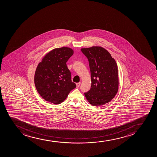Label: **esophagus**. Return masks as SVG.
<instances>
[{
	"mask_svg": "<svg viewBox=\"0 0 157 157\" xmlns=\"http://www.w3.org/2000/svg\"><path fill=\"white\" fill-rule=\"evenodd\" d=\"M76 85V87H79V86H80V85H81V83H80V82L77 83Z\"/></svg>",
	"mask_w": 157,
	"mask_h": 157,
	"instance_id": "esophagus-1",
	"label": "esophagus"
}]
</instances>
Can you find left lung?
<instances>
[{
  "mask_svg": "<svg viewBox=\"0 0 157 157\" xmlns=\"http://www.w3.org/2000/svg\"><path fill=\"white\" fill-rule=\"evenodd\" d=\"M89 62L91 87L84 93L90 104L99 106L114 98L118 90L117 63L108 51L101 47L81 49Z\"/></svg>",
  "mask_w": 157,
  "mask_h": 157,
  "instance_id": "left-lung-1",
  "label": "left lung"
}]
</instances>
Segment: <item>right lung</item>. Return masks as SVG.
<instances>
[{"instance_id":"right-lung-1","label":"right lung","mask_w":157,"mask_h":157,"mask_svg":"<svg viewBox=\"0 0 157 157\" xmlns=\"http://www.w3.org/2000/svg\"><path fill=\"white\" fill-rule=\"evenodd\" d=\"M67 47L53 49L39 63L34 74V84L38 93L45 101L59 104L75 88L67 61L73 54Z\"/></svg>"}]
</instances>
